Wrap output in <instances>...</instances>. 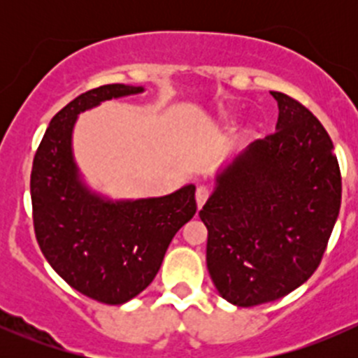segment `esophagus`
I'll return each mask as SVG.
<instances>
[{
    "label": "esophagus",
    "mask_w": 358,
    "mask_h": 358,
    "mask_svg": "<svg viewBox=\"0 0 358 358\" xmlns=\"http://www.w3.org/2000/svg\"><path fill=\"white\" fill-rule=\"evenodd\" d=\"M209 197V190L206 189V187H197L196 190V202H197V208H202L204 206V202L208 201Z\"/></svg>",
    "instance_id": "34e87169"
}]
</instances>
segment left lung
<instances>
[{
    "instance_id": "obj_1",
    "label": "left lung",
    "mask_w": 358,
    "mask_h": 358,
    "mask_svg": "<svg viewBox=\"0 0 358 358\" xmlns=\"http://www.w3.org/2000/svg\"><path fill=\"white\" fill-rule=\"evenodd\" d=\"M272 95L277 131L252 142L218 176L199 211L209 275L237 306L275 301L306 282L322 262L341 206L331 136L298 100Z\"/></svg>"
}]
</instances>
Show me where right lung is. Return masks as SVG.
<instances>
[{
	"mask_svg": "<svg viewBox=\"0 0 358 358\" xmlns=\"http://www.w3.org/2000/svg\"><path fill=\"white\" fill-rule=\"evenodd\" d=\"M143 92L103 85L53 115L31 171L34 234L52 268L76 291L121 305L154 280L175 234L196 215V187L156 199L103 201L81 183L71 136L79 112L103 100Z\"/></svg>",
	"mask_w": 358,
	"mask_h": 358,
	"instance_id": "1",
	"label": "right lung"
}]
</instances>
